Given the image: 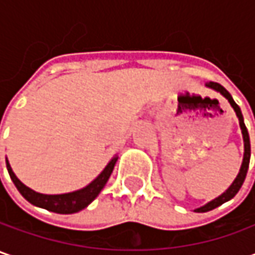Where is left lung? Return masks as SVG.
<instances>
[{
    "mask_svg": "<svg viewBox=\"0 0 255 255\" xmlns=\"http://www.w3.org/2000/svg\"><path fill=\"white\" fill-rule=\"evenodd\" d=\"M206 86H209L211 89H214V91H217V92H220L229 102L233 106V109L236 111V115H237V118H239V121H240V128H241V132H243V139H244V159H243V164H241V169L240 173H239V176L236 177V180L233 181V184H231L230 187H229V190L226 191V193H223L220 197H217V199H214L213 201H210L209 204H206V206H203L200 209H197L196 211H199V213H204V211H210L213 209H216V207H219L221 206L223 203H226V201L231 200L239 190L241 189V186H243V183L246 180V176H247V170H249V164H250V136H249V130H247V128H246V125H244V119H243V115H241L240 108H239V105L233 101V98H231V95L227 92V89L224 88V86H221L220 84H217V82H209V84H206Z\"/></svg>",
    "mask_w": 255,
    "mask_h": 255,
    "instance_id": "1",
    "label": "left lung"
}]
</instances>
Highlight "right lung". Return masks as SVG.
<instances>
[{"label": "right lung", "instance_id": "right-lung-1", "mask_svg": "<svg viewBox=\"0 0 255 255\" xmlns=\"http://www.w3.org/2000/svg\"><path fill=\"white\" fill-rule=\"evenodd\" d=\"M116 160H118V157H113L112 160L108 163V166L103 169L102 173L89 186H86V187L78 191L66 193V194H54V196L52 194H41V193H36V191L31 190L29 187H26L25 184H22L16 179V176L14 174L8 160H5V162H6V169L9 173V177L14 181L15 187L31 204L42 207L45 210L59 213V214H72V213L85 209L88 204H91L96 199V196L101 193L108 179L111 177Z\"/></svg>", "mask_w": 255, "mask_h": 255}]
</instances>
